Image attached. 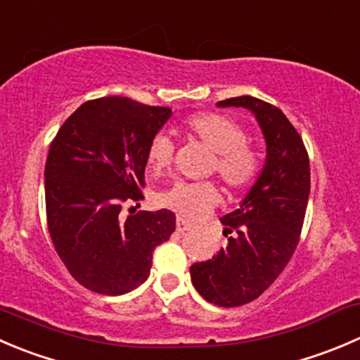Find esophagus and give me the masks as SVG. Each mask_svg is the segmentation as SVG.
I'll list each match as a JSON object with an SVG mask.
<instances>
[{
	"label": "esophagus",
	"mask_w": 360,
	"mask_h": 360,
	"mask_svg": "<svg viewBox=\"0 0 360 360\" xmlns=\"http://www.w3.org/2000/svg\"><path fill=\"white\" fill-rule=\"evenodd\" d=\"M191 223L188 221V219H184V218H177V221H176V229L179 230V232H186V230H190L191 229Z\"/></svg>",
	"instance_id": "34e87169"
}]
</instances>
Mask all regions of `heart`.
Listing matches in <instances>:
<instances>
[{"mask_svg":"<svg viewBox=\"0 0 360 360\" xmlns=\"http://www.w3.org/2000/svg\"><path fill=\"white\" fill-rule=\"evenodd\" d=\"M186 128L209 149L212 155L211 170L230 190L250 186L260 170V156L246 144V131L221 114H198L186 121ZM174 144L167 134L151 139L146 160L153 172H162L172 163ZM219 200V193L212 183H188L177 181L160 195L165 207L186 218H200L211 211Z\"/></svg>","mask_w":360,"mask_h":360,"instance_id":"1","label":"heart"}]
</instances>
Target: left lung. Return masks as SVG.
<instances>
[{
    "instance_id": "1",
    "label": "left lung",
    "mask_w": 360,
    "mask_h": 360,
    "mask_svg": "<svg viewBox=\"0 0 360 360\" xmlns=\"http://www.w3.org/2000/svg\"><path fill=\"white\" fill-rule=\"evenodd\" d=\"M250 110L265 141V162L236 211L219 218L225 248L190 267L191 283L205 301L233 308L255 301L283 273L297 248L309 198L304 142L278 107L237 96L216 103Z\"/></svg>"
}]
</instances>
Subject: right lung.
I'll return each mask as SVG.
<instances>
[{
  "mask_svg": "<svg viewBox=\"0 0 360 360\" xmlns=\"http://www.w3.org/2000/svg\"><path fill=\"white\" fill-rule=\"evenodd\" d=\"M169 107L127 96L86 102L63 123L45 162V209L56 251L87 290L123 295L144 283L153 251L176 230L169 209L121 216L142 198L146 151Z\"/></svg>",
  "mask_w": 360,
  "mask_h": 360,
  "instance_id": "add662e5",
  "label": "right lung"
}]
</instances>
